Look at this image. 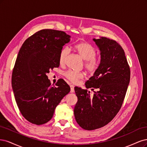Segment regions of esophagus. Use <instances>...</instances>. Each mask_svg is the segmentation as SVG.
Returning <instances> with one entry per match:
<instances>
[{"instance_id":"1","label":"esophagus","mask_w":147,"mask_h":147,"mask_svg":"<svg viewBox=\"0 0 147 147\" xmlns=\"http://www.w3.org/2000/svg\"><path fill=\"white\" fill-rule=\"evenodd\" d=\"M69 87H70V89H71L70 92H71V93H73V92H74V86H73V85H70Z\"/></svg>"}]
</instances>
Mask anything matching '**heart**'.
<instances>
[{
    "label": "heart",
    "mask_w": 147,
    "mask_h": 147,
    "mask_svg": "<svg viewBox=\"0 0 147 147\" xmlns=\"http://www.w3.org/2000/svg\"><path fill=\"white\" fill-rule=\"evenodd\" d=\"M74 50L85 60L84 67L87 71L90 74L96 73L99 66L100 60L96 57V50L90 43L86 42H81L76 45L74 47ZM69 53V49L67 47L61 49L59 54V62L60 64H63ZM65 77L73 83H77L79 80L82 79L85 74L83 73H77L72 70H69L65 73Z\"/></svg>",
    "instance_id": "obj_1"
}]
</instances>
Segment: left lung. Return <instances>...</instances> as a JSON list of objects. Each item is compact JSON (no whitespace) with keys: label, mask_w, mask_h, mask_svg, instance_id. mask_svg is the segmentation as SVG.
I'll return each mask as SVG.
<instances>
[{"label":"left lung","mask_w":147,"mask_h":147,"mask_svg":"<svg viewBox=\"0 0 147 147\" xmlns=\"http://www.w3.org/2000/svg\"><path fill=\"white\" fill-rule=\"evenodd\" d=\"M101 52L100 66L86 82L96 90L93 96L87 89L74 88L78 102L74 113L78 125L86 130L105 126L119 112L130 80V68L124 50L118 42L101 37L93 39Z\"/></svg>","instance_id":"obj_1"}]
</instances>
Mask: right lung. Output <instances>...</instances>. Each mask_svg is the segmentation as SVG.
Instances as JSON below:
<instances>
[{"label":"right lung","mask_w":147,"mask_h":147,"mask_svg":"<svg viewBox=\"0 0 147 147\" xmlns=\"http://www.w3.org/2000/svg\"><path fill=\"white\" fill-rule=\"evenodd\" d=\"M69 38L63 31L42 29L28 38L19 51L12 73L13 90L21 114L32 124L48 122L70 91L64 80L53 86L46 75L59 67L60 51Z\"/></svg>","instance_id":"right-lung-1"}]
</instances>
